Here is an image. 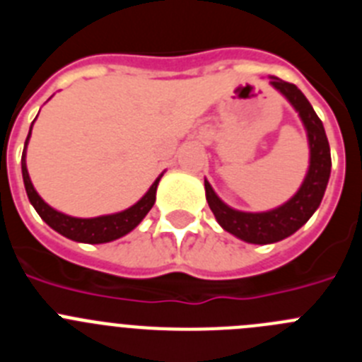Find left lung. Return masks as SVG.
I'll return each mask as SVG.
<instances>
[{"mask_svg": "<svg viewBox=\"0 0 362 362\" xmlns=\"http://www.w3.org/2000/svg\"><path fill=\"white\" fill-rule=\"evenodd\" d=\"M270 83L299 112L300 119L306 127V132H308L310 168L303 187L288 203H284L279 209L263 214H248L226 206L216 196V192L212 190L209 181H204L206 201H209V206L216 216L217 223L226 232L233 233L235 238L246 243H254V245L277 243L292 235L293 232H297L300 226L305 225L321 204L332 168L330 145H328L325 127H322V121L319 119L308 99L305 98V94L293 83L283 81L279 78H270Z\"/></svg>", "mask_w": 362, "mask_h": 362, "instance_id": "obj_1", "label": "left lung"}]
</instances>
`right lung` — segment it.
Listing matches in <instances>:
<instances>
[{
	"label": "right lung",
	"mask_w": 362,
	"mask_h": 362,
	"mask_svg": "<svg viewBox=\"0 0 362 362\" xmlns=\"http://www.w3.org/2000/svg\"><path fill=\"white\" fill-rule=\"evenodd\" d=\"M34 124V121H32ZM32 130V127H30ZM28 137H30V132L27 136V141H25V150H27ZM25 150L23 156H21V172H23V183L25 190H27L28 201L32 203V206L36 209V212L40 214L41 219L54 228L56 232H59L65 238L72 239V241L79 243H90V245H98V243H108L114 241V239L123 238L124 233H129L130 230L136 228L139 223L143 221V217L150 212V209L156 203V190H158V183L161 175H159L153 185L150 187V190L146 192L141 199L137 201L134 206L123 210L119 214H112V216H101V217H92V219H79V217H70L65 216V214L57 212L52 206L45 203L37 192L34 190L30 183V177H28L27 172V163H25Z\"/></svg>",
	"instance_id": "add662e5"
}]
</instances>
